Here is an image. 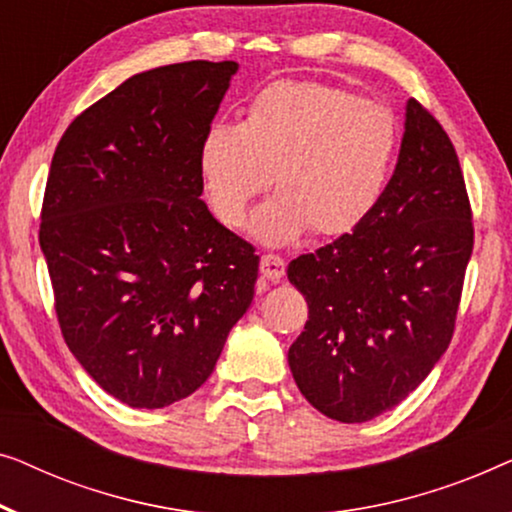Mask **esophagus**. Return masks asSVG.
<instances>
[{"mask_svg": "<svg viewBox=\"0 0 512 512\" xmlns=\"http://www.w3.org/2000/svg\"><path fill=\"white\" fill-rule=\"evenodd\" d=\"M259 271H262V276L266 280L278 283V280L285 276V259L266 253V255H262V259H259Z\"/></svg>", "mask_w": 512, "mask_h": 512, "instance_id": "1", "label": "esophagus"}]
</instances>
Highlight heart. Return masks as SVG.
Returning <instances> with one entry per match:
<instances>
[{"label": "heart", "mask_w": 512, "mask_h": 512, "mask_svg": "<svg viewBox=\"0 0 512 512\" xmlns=\"http://www.w3.org/2000/svg\"><path fill=\"white\" fill-rule=\"evenodd\" d=\"M399 120L387 106L320 81L283 78L264 85L241 125L208 127L199 169L213 213L241 227L248 206L273 183L253 232L269 246L306 229L338 239L369 220L399 155Z\"/></svg>", "instance_id": "1"}]
</instances>
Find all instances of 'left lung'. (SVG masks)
I'll use <instances>...</instances> for the list:
<instances>
[{
  "mask_svg": "<svg viewBox=\"0 0 512 512\" xmlns=\"http://www.w3.org/2000/svg\"><path fill=\"white\" fill-rule=\"evenodd\" d=\"M471 218L450 136L408 99L397 169L376 211L287 266L308 301L287 362L313 408L345 424L366 422L429 376L455 331Z\"/></svg>",
  "mask_w": 512,
  "mask_h": 512,
  "instance_id": "8db88e82",
  "label": "left lung"
}]
</instances>
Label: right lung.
<instances>
[{"label": "right lung", "mask_w": 512, "mask_h": 512, "mask_svg": "<svg viewBox=\"0 0 512 512\" xmlns=\"http://www.w3.org/2000/svg\"><path fill=\"white\" fill-rule=\"evenodd\" d=\"M236 62L127 78L57 143L39 243L69 350L132 408H164L211 376L255 294L259 255L201 201L199 146Z\"/></svg>", "instance_id": "obj_1"}]
</instances>
